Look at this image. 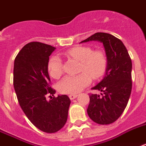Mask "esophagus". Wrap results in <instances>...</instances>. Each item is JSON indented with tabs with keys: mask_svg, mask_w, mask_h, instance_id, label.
<instances>
[{
	"mask_svg": "<svg viewBox=\"0 0 146 146\" xmlns=\"http://www.w3.org/2000/svg\"><path fill=\"white\" fill-rule=\"evenodd\" d=\"M77 96H78L77 94H70V95L69 96V97H70V99L71 100H74V99H76Z\"/></svg>",
	"mask_w": 146,
	"mask_h": 146,
	"instance_id": "1",
	"label": "esophagus"
}]
</instances>
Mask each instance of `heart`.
<instances>
[{
  "label": "heart",
  "instance_id": "b5f03b06",
  "mask_svg": "<svg viewBox=\"0 0 146 146\" xmlns=\"http://www.w3.org/2000/svg\"><path fill=\"white\" fill-rule=\"evenodd\" d=\"M66 54L80 61V74L67 76L59 82L58 90L65 94L79 93L93 80H99L105 73L107 68V56L102 50H95L90 46H76L69 50ZM49 74L53 79H59L63 73V62L58 56H53L47 64Z\"/></svg>",
  "mask_w": 146,
  "mask_h": 146
}]
</instances>
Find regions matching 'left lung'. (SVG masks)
Returning a JSON list of instances; mask_svg holds the SVG:
<instances>
[{
  "mask_svg": "<svg viewBox=\"0 0 146 146\" xmlns=\"http://www.w3.org/2000/svg\"><path fill=\"white\" fill-rule=\"evenodd\" d=\"M98 40L103 43L107 56L105 77L93 90L101 96L90 95L87 113L93 122L100 125L111 124L125 110L132 91V60L127 49L119 39L106 33H96L81 43Z\"/></svg>",
  "mask_w": 146,
  "mask_h": 146,
  "instance_id": "obj_1",
  "label": "left lung"
}]
</instances>
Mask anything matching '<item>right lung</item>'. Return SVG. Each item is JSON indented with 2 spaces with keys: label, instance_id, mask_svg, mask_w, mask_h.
<instances>
[{
  "label": "right lung",
  "instance_id": "1",
  "mask_svg": "<svg viewBox=\"0 0 146 146\" xmlns=\"http://www.w3.org/2000/svg\"><path fill=\"white\" fill-rule=\"evenodd\" d=\"M55 49L40 42H31L17 55L14 66V87L19 104L33 125L47 133L64 126L70 105L66 95L55 97L56 90L50 86L47 64Z\"/></svg>",
  "mask_w": 146,
  "mask_h": 146
}]
</instances>
